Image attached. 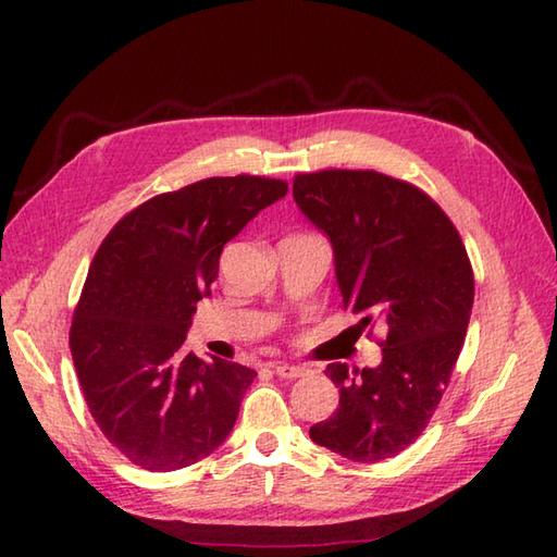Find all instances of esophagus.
I'll return each mask as SVG.
<instances>
[{"label": "esophagus", "mask_w": 557, "mask_h": 557, "mask_svg": "<svg viewBox=\"0 0 557 557\" xmlns=\"http://www.w3.org/2000/svg\"><path fill=\"white\" fill-rule=\"evenodd\" d=\"M272 369H275V373L280 377H289V381L309 373V369H306V366H294V363H275V366H272Z\"/></svg>", "instance_id": "34e87169"}]
</instances>
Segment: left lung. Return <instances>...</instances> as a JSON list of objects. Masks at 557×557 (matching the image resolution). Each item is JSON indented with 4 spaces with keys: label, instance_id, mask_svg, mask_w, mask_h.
Masks as SVG:
<instances>
[{
    "label": "left lung",
    "instance_id": "left-lung-1",
    "mask_svg": "<svg viewBox=\"0 0 557 557\" xmlns=\"http://www.w3.org/2000/svg\"><path fill=\"white\" fill-rule=\"evenodd\" d=\"M294 200L335 251L342 304L387 327L375 369L330 363L333 417L311 441L351 461H383L429 425L465 345L474 270L457 227L419 186L373 170L294 176Z\"/></svg>",
    "mask_w": 557,
    "mask_h": 557
}]
</instances>
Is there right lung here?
Returning a JSON list of instances; mask_svg holds the SVG:
<instances>
[{"label": "right lung", "instance_id": "right-lung-1", "mask_svg": "<svg viewBox=\"0 0 557 557\" xmlns=\"http://www.w3.org/2000/svg\"><path fill=\"white\" fill-rule=\"evenodd\" d=\"M285 194L282 180L210 176L152 196L100 244L69 347L92 419L132 465H196L234 429L256 371L186 354V330L224 244Z\"/></svg>", "mask_w": 557, "mask_h": 557}]
</instances>
